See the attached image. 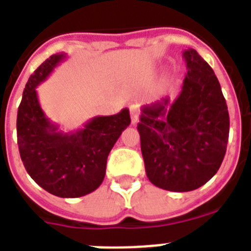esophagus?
Returning a JSON list of instances; mask_svg holds the SVG:
<instances>
[{
	"label": "esophagus",
	"mask_w": 251,
	"mask_h": 251,
	"mask_svg": "<svg viewBox=\"0 0 251 251\" xmlns=\"http://www.w3.org/2000/svg\"><path fill=\"white\" fill-rule=\"evenodd\" d=\"M139 107L136 104H131L130 105V116H131V122L132 124H135L139 119Z\"/></svg>",
	"instance_id": "1"
}]
</instances>
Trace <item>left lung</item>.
I'll return each instance as SVG.
<instances>
[{"label": "left lung", "instance_id": "left-lung-1", "mask_svg": "<svg viewBox=\"0 0 251 251\" xmlns=\"http://www.w3.org/2000/svg\"><path fill=\"white\" fill-rule=\"evenodd\" d=\"M182 91L142 108L138 131L150 182L173 192L200 188L217 174L229 135L226 99L211 67L193 49Z\"/></svg>", "mask_w": 251, "mask_h": 251}]
</instances>
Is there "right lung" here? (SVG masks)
Wrapping results in <instances>:
<instances>
[{
    "instance_id": "right-lung-1",
    "label": "right lung",
    "mask_w": 251,
    "mask_h": 251,
    "mask_svg": "<svg viewBox=\"0 0 251 251\" xmlns=\"http://www.w3.org/2000/svg\"><path fill=\"white\" fill-rule=\"evenodd\" d=\"M66 54L46 59L29 77L18 108L16 134L26 173L54 196H85L103 182L108 154L130 125L127 108L113 116H97L75 131H59L45 116L36 87L48 78Z\"/></svg>"
}]
</instances>
